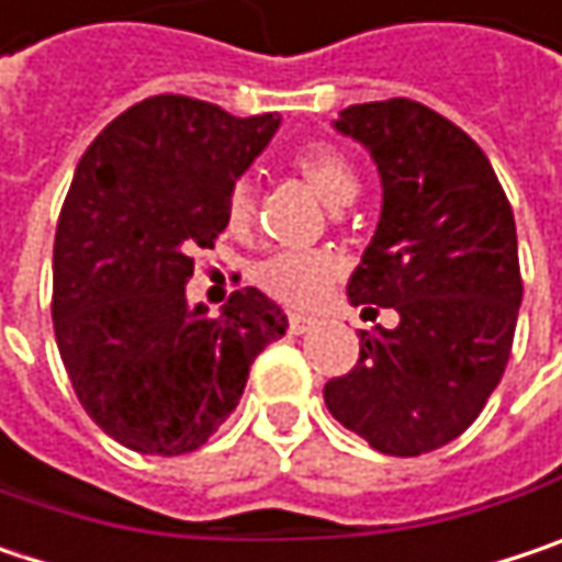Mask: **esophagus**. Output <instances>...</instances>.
<instances>
[{"label":"esophagus","mask_w":562,"mask_h":562,"mask_svg":"<svg viewBox=\"0 0 562 562\" xmlns=\"http://www.w3.org/2000/svg\"><path fill=\"white\" fill-rule=\"evenodd\" d=\"M288 329H291L294 336H303V333H310V329H313V319H306V316H301V313H291Z\"/></svg>","instance_id":"34e87169"}]
</instances>
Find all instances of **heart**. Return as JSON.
<instances>
[{
  "mask_svg": "<svg viewBox=\"0 0 562 562\" xmlns=\"http://www.w3.org/2000/svg\"><path fill=\"white\" fill-rule=\"evenodd\" d=\"M291 169L329 211L351 204L361 184L355 162L333 143L301 146L291 159ZM252 221H256V188L239 179L226 194V229L246 233ZM336 278H339V261L326 252H278L256 265V284L261 291L294 310L316 306Z\"/></svg>",
  "mask_w": 562,
  "mask_h": 562,
  "instance_id": "1",
  "label": "heart"
}]
</instances>
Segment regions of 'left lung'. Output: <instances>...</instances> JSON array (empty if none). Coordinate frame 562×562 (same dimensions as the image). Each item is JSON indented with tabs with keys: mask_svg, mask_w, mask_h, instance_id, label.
Masks as SVG:
<instances>
[{
	"mask_svg": "<svg viewBox=\"0 0 562 562\" xmlns=\"http://www.w3.org/2000/svg\"><path fill=\"white\" fill-rule=\"evenodd\" d=\"M333 127L371 153L383 184L348 297L374 316L390 306L400 323L361 333L358 364L323 400L374 451L419 458L470 428L508 364L521 306L515 217L486 153L419 101L351 104Z\"/></svg>",
	"mask_w": 562,
	"mask_h": 562,
	"instance_id": "obj_1",
	"label": "left lung"
}]
</instances>
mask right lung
I'll return each mask as SVG.
<instances>
[{
    "label": "right lung",
    "instance_id": "right-lung-1",
    "mask_svg": "<svg viewBox=\"0 0 562 562\" xmlns=\"http://www.w3.org/2000/svg\"><path fill=\"white\" fill-rule=\"evenodd\" d=\"M281 117L153 95L117 114L76 166L54 239L63 368L104 435L131 451H198L236 409L288 316L259 288L221 316L191 306L194 252L226 229V194Z\"/></svg>",
    "mask_w": 562,
    "mask_h": 562
}]
</instances>
